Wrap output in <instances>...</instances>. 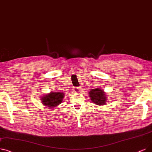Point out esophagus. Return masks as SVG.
<instances>
[{
	"mask_svg": "<svg viewBox=\"0 0 152 152\" xmlns=\"http://www.w3.org/2000/svg\"><path fill=\"white\" fill-rule=\"evenodd\" d=\"M81 88L80 87H76L74 88V91H75L76 92H80Z\"/></svg>",
	"mask_w": 152,
	"mask_h": 152,
	"instance_id": "obj_1",
	"label": "esophagus"
}]
</instances>
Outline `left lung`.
I'll use <instances>...</instances> for the list:
<instances>
[{"label": "left lung", "mask_w": 152, "mask_h": 152, "mask_svg": "<svg viewBox=\"0 0 152 152\" xmlns=\"http://www.w3.org/2000/svg\"><path fill=\"white\" fill-rule=\"evenodd\" d=\"M89 96L92 101L97 105H102L106 102V97L101 89L96 88L92 89L89 92Z\"/></svg>", "instance_id": "1"}]
</instances>
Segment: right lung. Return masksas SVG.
Masks as SVG:
<instances>
[{"label":"right lung","mask_w":152,"mask_h":152,"mask_svg":"<svg viewBox=\"0 0 152 152\" xmlns=\"http://www.w3.org/2000/svg\"><path fill=\"white\" fill-rule=\"evenodd\" d=\"M64 97L62 92H53L42 97V103L48 107H54L61 103Z\"/></svg>","instance_id":"right-lung-1"}]
</instances>
